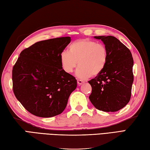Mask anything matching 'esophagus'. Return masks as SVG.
Here are the masks:
<instances>
[{
    "instance_id": "esophagus-1",
    "label": "esophagus",
    "mask_w": 150,
    "mask_h": 150,
    "mask_svg": "<svg viewBox=\"0 0 150 150\" xmlns=\"http://www.w3.org/2000/svg\"><path fill=\"white\" fill-rule=\"evenodd\" d=\"M83 83H84V81L81 80H78V84L79 86H81V85Z\"/></svg>"
}]
</instances>
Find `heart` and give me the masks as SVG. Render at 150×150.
<instances>
[{"label":"heart","instance_id":"heart-1","mask_svg":"<svg viewBox=\"0 0 150 150\" xmlns=\"http://www.w3.org/2000/svg\"><path fill=\"white\" fill-rule=\"evenodd\" d=\"M107 61L106 47L87 38L72 42L69 46V52H63L60 55L62 68L67 73H72L78 63L76 76L81 79L99 75L106 67Z\"/></svg>","mask_w":150,"mask_h":150}]
</instances>
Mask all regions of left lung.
Listing matches in <instances>:
<instances>
[{
  "instance_id": "obj_1",
  "label": "left lung",
  "mask_w": 150,
  "mask_h": 150,
  "mask_svg": "<svg viewBox=\"0 0 150 150\" xmlns=\"http://www.w3.org/2000/svg\"><path fill=\"white\" fill-rule=\"evenodd\" d=\"M94 38L105 45L108 61L103 71L88 81L92 87L89 100L98 110L116 112L125 107L131 98L133 59L130 50L114 36Z\"/></svg>"
}]
</instances>
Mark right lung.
Listing matches in <instances>:
<instances>
[{
	"label": "right lung",
	"mask_w": 150,
	"mask_h": 150,
	"mask_svg": "<svg viewBox=\"0 0 150 150\" xmlns=\"http://www.w3.org/2000/svg\"><path fill=\"white\" fill-rule=\"evenodd\" d=\"M69 36L36 42L21 52L13 67V91L30 114L51 117L65 109L71 93L77 87L76 78L64 71L60 55Z\"/></svg>",
	"instance_id": "1"
}]
</instances>
